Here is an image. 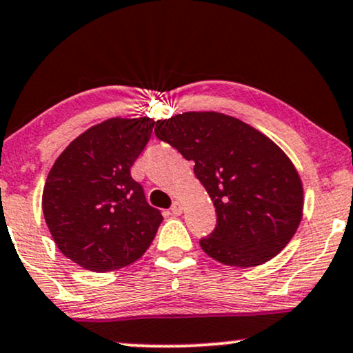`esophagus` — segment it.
<instances>
[{
  "mask_svg": "<svg viewBox=\"0 0 353 353\" xmlns=\"http://www.w3.org/2000/svg\"><path fill=\"white\" fill-rule=\"evenodd\" d=\"M172 212L175 216H180L181 212H183V206H181V203L180 201H175L172 204Z\"/></svg>",
  "mask_w": 353,
  "mask_h": 353,
  "instance_id": "34e87169",
  "label": "esophagus"
}]
</instances>
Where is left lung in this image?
I'll return each instance as SVG.
<instances>
[{"label": "left lung", "instance_id": "8db88e82", "mask_svg": "<svg viewBox=\"0 0 353 353\" xmlns=\"http://www.w3.org/2000/svg\"><path fill=\"white\" fill-rule=\"evenodd\" d=\"M155 136L194 162L216 208V228L199 241L232 267H255L286 247L303 217L299 175L275 142L221 112H185L157 121Z\"/></svg>", "mask_w": 353, "mask_h": 353}]
</instances>
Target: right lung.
Listing matches in <instances>:
<instances>
[{"label":"right lung","instance_id":"add662e5","mask_svg":"<svg viewBox=\"0 0 353 353\" xmlns=\"http://www.w3.org/2000/svg\"><path fill=\"white\" fill-rule=\"evenodd\" d=\"M154 121L108 119L78 136L55 160L42 211L65 256L93 272H111L145 254L162 212L145 199L130 168L150 141Z\"/></svg>","mask_w":353,"mask_h":353}]
</instances>
